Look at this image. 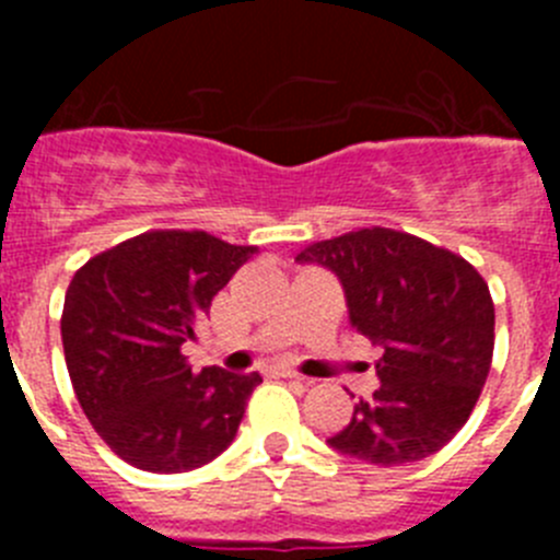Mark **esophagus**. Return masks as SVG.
<instances>
[{"mask_svg": "<svg viewBox=\"0 0 560 560\" xmlns=\"http://www.w3.org/2000/svg\"><path fill=\"white\" fill-rule=\"evenodd\" d=\"M269 373L277 375V378H296V370H291L289 364H271Z\"/></svg>", "mask_w": 560, "mask_h": 560, "instance_id": "34e87169", "label": "esophagus"}]
</instances>
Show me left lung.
Masks as SVG:
<instances>
[{"mask_svg": "<svg viewBox=\"0 0 560 560\" xmlns=\"http://www.w3.org/2000/svg\"><path fill=\"white\" fill-rule=\"evenodd\" d=\"M345 285L350 323L384 348L381 387L330 446L373 465L440 452L477 407L493 359V300L465 257L387 226L305 246Z\"/></svg>", "mask_w": 560, "mask_h": 560, "instance_id": "obj_1", "label": "left lung"}]
</instances>
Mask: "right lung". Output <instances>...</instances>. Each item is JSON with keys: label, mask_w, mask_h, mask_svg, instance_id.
<instances>
[{"label": "right lung", "mask_w": 560, "mask_h": 560, "mask_svg": "<svg viewBox=\"0 0 560 560\" xmlns=\"http://www.w3.org/2000/svg\"><path fill=\"white\" fill-rule=\"evenodd\" d=\"M255 252L205 230H151L72 277L61 314L72 389L103 443L133 468L190 471L235 440L264 378L192 373L182 345Z\"/></svg>", "instance_id": "obj_1"}]
</instances>
